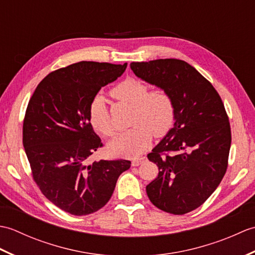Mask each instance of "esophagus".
Segmentation results:
<instances>
[{"instance_id": "34e87169", "label": "esophagus", "mask_w": 255, "mask_h": 255, "mask_svg": "<svg viewBox=\"0 0 255 255\" xmlns=\"http://www.w3.org/2000/svg\"><path fill=\"white\" fill-rule=\"evenodd\" d=\"M143 161H144V158H136V159L132 160L131 165H132V166H138V165L141 164Z\"/></svg>"}]
</instances>
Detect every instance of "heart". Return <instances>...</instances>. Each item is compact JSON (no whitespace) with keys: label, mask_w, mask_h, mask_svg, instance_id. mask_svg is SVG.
Instances as JSON below:
<instances>
[{"label":"heart","mask_w":255,"mask_h":255,"mask_svg":"<svg viewBox=\"0 0 255 255\" xmlns=\"http://www.w3.org/2000/svg\"><path fill=\"white\" fill-rule=\"evenodd\" d=\"M111 95L127 104L132 105L131 125L128 131L119 134L108 143L113 155L136 156L148 147L152 134L161 137L170 130L175 118V106L169 92L162 89L149 91L141 81L129 78L117 84ZM89 119L97 132L105 137L114 136L115 126L104 97L97 95L91 102Z\"/></svg>","instance_id":"1"}]
</instances>
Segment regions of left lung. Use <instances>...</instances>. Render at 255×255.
<instances>
[{
  "mask_svg": "<svg viewBox=\"0 0 255 255\" xmlns=\"http://www.w3.org/2000/svg\"><path fill=\"white\" fill-rule=\"evenodd\" d=\"M138 78L165 90L175 106L174 126L148 154L159 167L145 187L155 207L184 215L203 205L228 166L231 130L217 91L191 64L178 59L131 62Z\"/></svg>",
  "mask_w": 255,
  "mask_h": 255,
  "instance_id": "8db88e82",
  "label": "left lung"
}]
</instances>
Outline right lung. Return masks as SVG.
<instances>
[{
	"instance_id": "add662e5",
	"label": "right lung",
	"mask_w": 255,
	"mask_h": 255,
	"mask_svg": "<svg viewBox=\"0 0 255 255\" xmlns=\"http://www.w3.org/2000/svg\"><path fill=\"white\" fill-rule=\"evenodd\" d=\"M127 63L81 61L49 73L27 106L23 144L32 177L57 207L75 216L95 213L111 199L127 160H86L102 147L89 119L91 102Z\"/></svg>"
}]
</instances>
